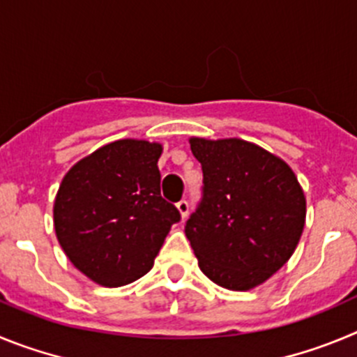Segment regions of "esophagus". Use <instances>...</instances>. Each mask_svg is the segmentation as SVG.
Instances as JSON below:
<instances>
[{"mask_svg": "<svg viewBox=\"0 0 357 357\" xmlns=\"http://www.w3.org/2000/svg\"><path fill=\"white\" fill-rule=\"evenodd\" d=\"M176 208H178L179 215H181V218H185L186 215H188V201H185V199H181V201L176 204Z\"/></svg>", "mask_w": 357, "mask_h": 357, "instance_id": "obj_1", "label": "esophagus"}]
</instances>
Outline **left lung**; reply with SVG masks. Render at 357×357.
<instances>
[{"label":"left lung","mask_w":357,"mask_h":357,"mask_svg":"<svg viewBox=\"0 0 357 357\" xmlns=\"http://www.w3.org/2000/svg\"><path fill=\"white\" fill-rule=\"evenodd\" d=\"M202 197L185 224L199 268L227 290L258 287L294 255L306 199L278 156L240 139H190Z\"/></svg>","instance_id":"left-lung-1"}]
</instances>
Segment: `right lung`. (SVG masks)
<instances>
[{
	"label": "right lung",
	"mask_w": 357,
	"mask_h": 357,
	"mask_svg": "<svg viewBox=\"0 0 357 357\" xmlns=\"http://www.w3.org/2000/svg\"><path fill=\"white\" fill-rule=\"evenodd\" d=\"M160 144L117 140L76 163L54 199L56 238L70 263L102 287H124L153 266L178 208L160 194Z\"/></svg>",
	"instance_id": "obj_1"
}]
</instances>
